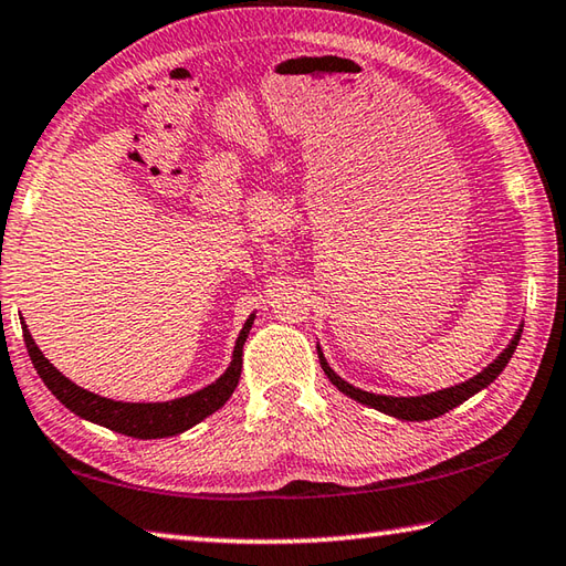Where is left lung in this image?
Here are the masks:
<instances>
[{"mask_svg":"<svg viewBox=\"0 0 566 566\" xmlns=\"http://www.w3.org/2000/svg\"><path fill=\"white\" fill-rule=\"evenodd\" d=\"M520 336H523V321H520V326L515 328V334L511 338V343L503 348V353H497V358L493 363L485 365V368L469 378L467 382H459V385H451L444 387V390H437V392H427V395H417V397H395V395H378V392H368V390H360V387L350 385L348 380H343L340 375L331 368L324 350L321 346H316L318 350V363L321 368H324L326 378L336 385V390H340L343 395H348L350 400H356L365 407H373L378 409L382 415H390L395 419H402V422H427V419H437L441 415H447L449 409L459 407L461 402H467L469 397H473L475 392H481L489 387L497 375L505 370V365L511 363L513 353L520 343Z\"/></svg>","mask_w":566,"mask_h":566,"instance_id":"obj_1","label":"left lung"}]
</instances>
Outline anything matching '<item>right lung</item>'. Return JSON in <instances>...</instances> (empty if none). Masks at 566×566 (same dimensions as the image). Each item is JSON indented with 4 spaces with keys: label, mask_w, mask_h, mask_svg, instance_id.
<instances>
[{
    "label": "right lung",
    "mask_w": 566,
    "mask_h": 566,
    "mask_svg": "<svg viewBox=\"0 0 566 566\" xmlns=\"http://www.w3.org/2000/svg\"><path fill=\"white\" fill-rule=\"evenodd\" d=\"M252 324H254V312L248 316L245 326L240 331L235 348H232L230 365L216 382H210L191 395L176 397V400H169V402H119V400H109V397L85 390V387L65 378L59 368H53V363L49 358H43L36 340H33L29 334V326L24 324V318H21V331H24L29 358L33 363V368H36L39 378L53 392L55 400H59L63 407H69L73 415L87 419V422L93 424L113 429L117 434H125V437L164 439V437L184 434L186 429L203 422L208 415H213L216 409H220L230 400V395L235 392L238 380H240L242 346H245Z\"/></svg>",
    "instance_id": "add662e5"
}]
</instances>
